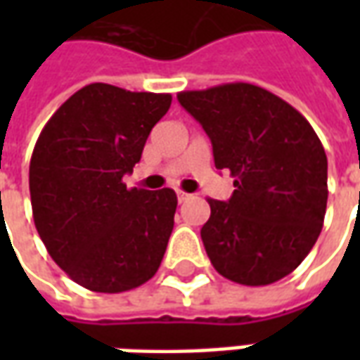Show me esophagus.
<instances>
[{"label": "esophagus", "mask_w": 360, "mask_h": 360, "mask_svg": "<svg viewBox=\"0 0 360 360\" xmlns=\"http://www.w3.org/2000/svg\"><path fill=\"white\" fill-rule=\"evenodd\" d=\"M188 198H191V195L183 193V191H177V200H179V202H187Z\"/></svg>", "instance_id": "esophagus-1"}]
</instances>
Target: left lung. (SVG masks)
<instances>
[{
  "label": "left lung",
  "instance_id": "8db88e82",
  "mask_svg": "<svg viewBox=\"0 0 360 360\" xmlns=\"http://www.w3.org/2000/svg\"><path fill=\"white\" fill-rule=\"evenodd\" d=\"M210 136L214 164L235 177L227 202L208 198L200 229L212 266L241 285H268L301 264L324 226L328 158L293 105L249 82L179 92Z\"/></svg>",
  "mask_w": 360,
  "mask_h": 360
}]
</instances>
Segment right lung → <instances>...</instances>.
Listing matches in <instances>:
<instances>
[{
	"label": "right lung",
	"mask_w": 360,
	"mask_h": 360,
	"mask_svg": "<svg viewBox=\"0 0 360 360\" xmlns=\"http://www.w3.org/2000/svg\"><path fill=\"white\" fill-rule=\"evenodd\" d=\"M172 94L94 82L75 92L36 141L28 185L40 239L75 283L121 293L158 271L173 231V188H127Z\"/></svg>",
	"instance_id": "add662e5"
}]
</instances>
